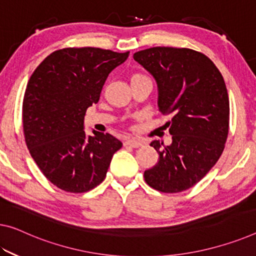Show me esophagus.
<instances>
[{
	"label": "esophagus",
	"mask_w": 256,
	"mask_h": 256,
	"mask_svg": "<svg viewBox=\"0 0 256 256\" xmlns=\"http://www.w3.org/2000/svg\"><path fill=\"white\" fill-rule=\"evenodd\" d=\"M124 145H128V146H132V148H138V146H140V145H143V142L135 140V138H132V140H126Z\"/></svg>",
	"instance_id": "34e87169"
}]
</instances>
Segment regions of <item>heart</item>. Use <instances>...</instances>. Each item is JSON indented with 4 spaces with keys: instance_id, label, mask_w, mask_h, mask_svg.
I'll use <instances>...</instances> for the list:
<instances>
[{
    "instance_id": "1",
    "label": "heart",
    "mask_w": 256,
    "mask_h": 256,
    "mask_svg": "<svg viewBox=\"0 0 256 256\" xmlns=\"http://www.w3.org/2000/svg\"><path fill=\"white\" fill-rule=\"evenodd\" d=\"M137 76H142V74H135V76H132V78H137Z\"/></svg>"
}]
</instances>
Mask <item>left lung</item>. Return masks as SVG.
<instances>
[{"label": "left lung", "mask_w": 256, "mask_h": 256, "mask_svg": "<svg viewBox=\"0 0 256 256\" xmlns=\"http://www.w3.org/2000/svg\"><path fill=\"white\" fill-rule=\"evenodd\" d=\"M154 76L158 105L172 144L153 140L159 160L144 172L148 186L164 194L186 191L206 176L221 156L229 134V95L221 72L199 51L154 46L134 54Z\"/></svg>", "instance_id": "8db88e82"}]
</instances>
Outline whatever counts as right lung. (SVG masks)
I'll list each match as a JSON object with an SVG mask.
<instances>
[{
	"label": "right lung",
	"instance_id": "1",
	"mask_svg": "<svg viewBox=\"0 0 256 256\" xmlns=\"http://www.w3.org/2000/svg\"><path fill=\"white\" fill-rule=\"evenodd\" d=\"M128 56L129 51L64 48L44 58L30 78L22 100L26 145L42 174L62 191L84 194L100 186L122 146L108 132L86 136L84 120L110 72Z\"/></svg>",
	"mask_w": 256,
	"mask_h": 256
}]
</instances>
